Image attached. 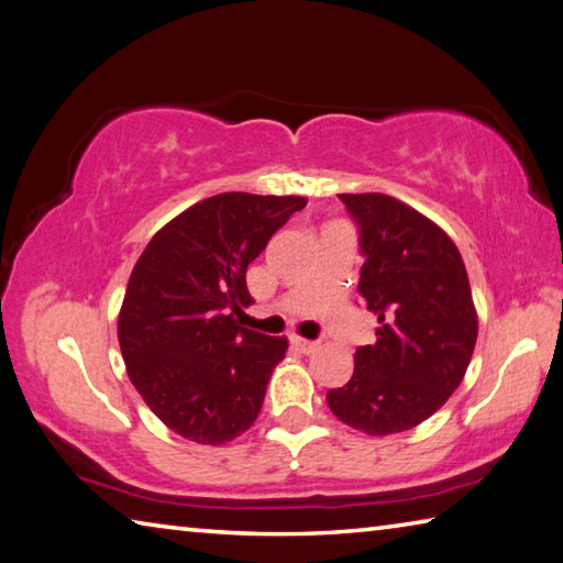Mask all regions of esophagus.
Instances as JSON below:
<instances>
[{
  "label": "esophagus",
  "instance_id": "1",
  "mask_svg": "<svg viewBox=\"0 0 563 563\" xmlns=\"http://www.w3.org/2000/svg\"><path fill=\"white\" fill-rule=\"evenodd\" d=\"M291 346L299 349L301 353H311V351H317L319 343L317 341H307V339H301V336H291Z\"/></svg>",
  "mask_w": 563,
  "mask_h": 563
}]
</instances>
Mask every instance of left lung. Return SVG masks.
I'll return each mask as SVG.
<instances>
[{
	"label": "left lung",
	"mask_w": 563,
	"mask_h": 563,
	"mask_svg": "<svg viewBox=\"0 0 563 563\" xmlns=\"http://www.w3.org/2000/svg\"><path fill=\"white\" fill-rule=\"evenodd\" d=\"M358 224V294L378 317L346 386L327 393L341 422L366 435L420 426L465 378L477 341L465 262L455 242L390 195H339Z\"/></svg>",
	"instance_id": "1"
}]
</instances>
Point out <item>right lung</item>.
<instances>
[{
    "label": "right lung",
    "instance_id": "obj_1",
    "mask_svg": "<svg viewBox=\"0 0 563 563\" xmlns=\"http://www.w3.org/2000/svg\"><path fill=\"white\" fill-rule=\"evenodd\" d=\"M307 207L297 195L222 192L157 232L135 262L118 313L128 378L167 428L222 445L252 428L287 339L236 323L246 266Z\"/></svg>",
    "mask_w": 563,
    "mask_h": 563
}]
</instances>
